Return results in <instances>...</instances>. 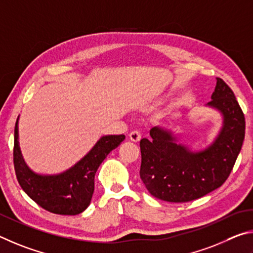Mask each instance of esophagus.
<instances>
[{"instance_id": "34e87169", "label": "esophagus", "mask_w": 253, "mask_h": 253, "mask_svg": "<svg viewBox=\"0 0 253 253\" xmlns=\"http://www.w3.org/2000/svg\"><path fill=\"white\" fill-rule=\"evenodd\" d=\"M129 136H130V140L133 141V142H139V141L141 140V133H140V131H138V130L132 131L131 133L129 134Z\"/></svg>"}]
</instances>
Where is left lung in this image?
<instances>
[{"instance_id":"left-lung-1","label":"left lung","mask_w":253,"mask_h":253,"mask_svg":"<svg viewBox=\"0 0 253 253\" xmlns=\"http://www.w3.org/2000/svg\"><path fill=\"white\" fill-rule=\"evenodd\" d=\"M206 106L218 111L222 124L205 149L193 151L174 132L159 126L150 130L151 139L140 141V178L153 197L168 202L196 200L221 187L231 173L245 140V115L220 78Z\"/></svg>"}]
</instances>
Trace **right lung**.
Wrapping results in <instances>:
<instances>
[{
    "label": "right lung",
    "mask_w": 253,
    "mask_h": 253,
    "mask_svg": "<svg viewBox=\"0 0 253 253\" xmlns=\"http://www.w3.org/2000/svg\"><path fill=\"white\" fill-rule=\"evenodd\" d=\"M124 139L123 134L101 136L94 147L74 166L56 174H41L30 169L22 156L17 118L13 151L17 181L24 192L43 209L56 214H79L90 206L94 192V175L100 165Z\"/></svg>",
    "instance_id": "obj_1"
}]
</instances>
